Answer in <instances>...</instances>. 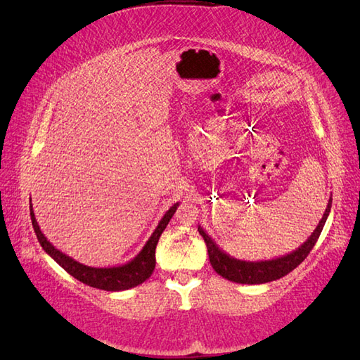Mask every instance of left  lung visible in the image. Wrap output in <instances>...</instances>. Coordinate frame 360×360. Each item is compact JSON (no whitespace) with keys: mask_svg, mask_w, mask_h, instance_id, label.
Masks as SVG:
<instances>
[{"mask_svg":"<svg viewBox=\"0 0 360 360\" xmlns=\"http://www.w3.org/2000/svg\"><path fill=\"white\" fill-rule=\"evenodd\" d=\"M330 207H332V198L328 202V209H326L321 221L319 222L314 233L308 237L307 242L296 250H292V252L275 259L243 261V259L233 258L228 254H225L222 249L217 248V245L212 240V237L207 234L201 226H198V231L207 245V252H209L210 264L217 275H221L228 281L237 282V284H249V285L266 284V282L276 281L282 276L288 275L291 270L296 269L302 261L308 257L311 249L314 248L315 243H317L319 237L323 231L326 219H328V216L330 213Z\"/></svg>","mask_w":360,"mask_h":360,"instance_id":"8db88e82","label":"left lung"}]
</instances>
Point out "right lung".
I'll list each match as a JSON object with an SVG mask.
<instances>
[{
    "label": "right lung",
    "instance_id": "1",
    "mask_svg": "<svg viewBox=\"0 0 360 360\" xmlns=\"http://www.w3.org/2000/svg\"><path fill=\"white\" fill-rule=\"evenodd\" d=\"M177 207H179V202L174 204L171 209L165 214H163L159 225L156 226V230L148 238V242L132 261H129V263H126L123 266L101 267V269L81 264V263H78V261L70 258L69 255L63 254L61 250L53 248L48 242V238L40 231V226L36 221L31 204H30V214H31L32 228H34V233L39 238L41 248L45 249V252L56 259L57 263L64 270H66L69 275L81 281L82 284L94 287V288L105 290V291H123V290H129V288H134L139 284H143V282L146 279H148L151 276V274H153L155 266H156V245L159 242L160 234L163 233L168 222L171 221L172 214L176 213Z\"/></svg>",
    "mask_w": 360,
    "mask_h": 360
}]
</instances>
